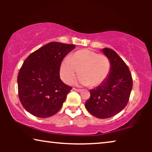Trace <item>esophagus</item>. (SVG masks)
I'll list each match as a JSON object with an SVG mask.
<instances>
[{
	"instance_id": "obj_1",
	"label": "esophagus",
	"mask_w": 152,
	"mask_h": 152,
	"mask_svg": "<svg viewBox=\"0 0 152 152\" xmlns=\"http://www.w3.org/2000/svg\"><path fill=\"white\" fill-rule=\"evenodd\" d=\"M73 90L75 91H77V92H82V90H81V89H77V88H73Z\"/></svg>"
}]
</instances>
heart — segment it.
Returning <instances> with one entry per match:
<instances>
[{
  "mask_svg": "<svg viewBox=\"0 0 152 152\" xmlns=\"http://www.w3.org/2000/svg\"><path fill=\"white\" fill-rule=\"evenodd\" d=\"M79 75V84L91 87L98 86L107 80L111 71V61L104 55L89 49L75 52L62 61L60 75L66 84H71Z\"/></svg>",
  "mask_w": 152,
  "mask_h": 152,
  "instance_id": "obj_1",
  "label": "heart"
}]
</instances>
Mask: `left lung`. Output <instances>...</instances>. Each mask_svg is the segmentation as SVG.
Here are the masks:
<instances>
[{
    "mask_svg": "<svg viewBox=\"0 0 152 152\" xmlns=\"http://www.w3.org/2000/svg\"><path fill=\"white\" fill-rule=\"evenodd\" d=\"M102 53L111 61V71L103 84L90 90L91 96L85 107L91 115L101 119L115 115L127 104L133 86L128 66L112 49Z\"/></svg>",
    "mask_w": 152,
    "mask_h": 152,
    "instance_id": "8db88e82",
    "label": "left lung"
}]
</instances>
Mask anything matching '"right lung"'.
Masks as SVG:
<instances>
[{
	"mask_svg": "<svg viewBox=\"0 0 152 152\" xmlns=\"http://www.w3.org/2000/svg\"><path fill=\"white\" fill-rule=\"evenodd\" d=\"M75 45L50 42L25 60L18 75V97L23 107L41 118L55 115L61 109L72 88L62 82V60Z\"/></svg>",
	"mask_w": 152,
	"mask_h": 152,
	"instance_id": "1",
	"label": "right lung"
}]
</instances>
